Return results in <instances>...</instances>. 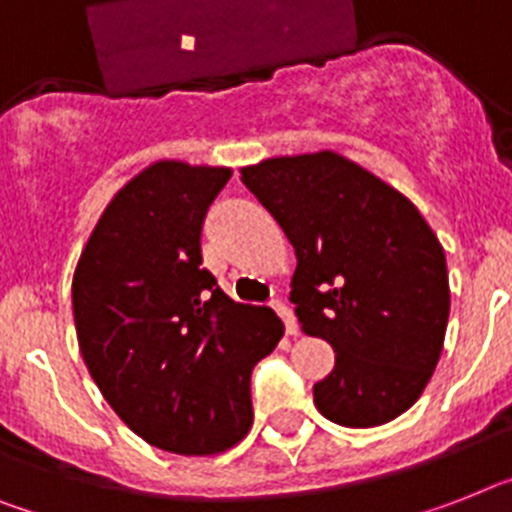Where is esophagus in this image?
Masks as SVG:
<instances>
[{
	"mask_svg": "<svg viewBox=\"0 0 512 512\" xmlns=\"http://www.w3.org/2000/svg\"><path fill=\"white\" fill-rule=\"evenodd\" d=\"M272 308H274V311H277V314L282 316V322H285V332H287V335H298V322H295V314H293V311H290V306H285V303H282L280 298H274Z\"/></svg>",
	"mask_w": 512,
	"mask_h": 512,
	"instance_id": "obj_1",
	"label": "esophagus"
}]
</instances>
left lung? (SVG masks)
I'll list each match as a JSON object with an SVG mask.
<instances>
[{"mask_svg": "<svg viewBox=\"0 0 512 512\" xmlns=\"http://www.w3.org/2000/svg\"><path fill=\"white\" fill-rule=\"evenodd\" d=\"M240 172L295 248L290 301L303 332L335 348L316 408L350 429L398 418L432 379L450 316L432 227L403 193L332 151Z\"/></svg>", "mask_w": 512, "mask_h": 512, "instance_id": "1", "label": "left lung"}]
</instances>
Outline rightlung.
Wrapping results in <instances>:
<instances>
[{
	"instance_id": "add662e5",
	"label": "right lung",
	"mask_w": 512,
	"mask_h": 512,
	"mask_svg": "<svg viewBox=\"0 0 512 512\" xmlns=\"http://www.w3.org/2000/svg\"><path fill=\"white\" fill-rule=\"evenodd\" d=\"M232 172L156 162L112 198L80 253L73 316L83 361L149 445L214 455L248 434L251 371L280 316L235 303L204 269L201 230Z\"/></svg>"
}]
</instances>
